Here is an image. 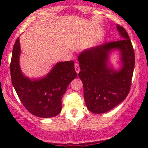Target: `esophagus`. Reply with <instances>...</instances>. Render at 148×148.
<instances>
[{
	"mask_svg": "<svg viewBox=\"0 0 148 148\" xmlns=\"http://www.w3.org/2000/svg\"><path fill=\"white\" fill-rule=\"evenodd\" d=\"M74 68H75L76 72H77V74H78V73L79 72V71H80L79 65L78 63H75V64H74Z\"/></svg>",
	"mask_w": 148,
	"mask_h": 148,
	"instance_id": "1",
	"label": "esophagus"
}]
</instances>
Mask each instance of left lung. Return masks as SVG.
Wrapping results in <instances>:
<instances>
[{
  "label": "left lung",
  "instance_id": "obj_1",
  "mask_svg": "<svg viewBox=\"0 0 148 148\" xmlns=\"http://www.w3.org/2000/svg\"><path fill=\"white\" fill-rule=\"evenodd\" d=\"M122 39L84 51L78 61L85 103L92 112L102 114L125 100L130 89L135 66V51L126 30L117 25ZM120 51L122 68L115 71L108 66V53Z\"/></svg>",
  "mask_w": 148,
  "mask_h": 148
}]
</instances>
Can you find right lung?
<instances>
[{
  "mask_svg": "<svg viewBox=\"0 0 148 148\" xmlns=\"http://www.w3.org/2000/svg\"><path fill=\"white\" fill-rule=\"evenodd\" d=\"M21 48L16 39L10 64L11 81L23 105L38 117H55L62 110V98L69 83L77 77L74 61L59 62L45 77L30 79L19 66Z\"/></svg>",
  "mask_w": 148,
  "mask_h": 148,
  "instance_id": "add662e5",
  "label": "right lung"
}]
</instances>
